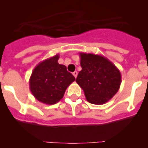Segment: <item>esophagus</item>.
I'll return each mask as SVG.
<instances>
[{
  "label": "esophagus",
  "mask_w": 148,
  "mask_h": 148,
  "mask_svg": "<svg viewBox=\"0 0 148 148\" xmlns=\"http://www.w3.org/2000/svg\"><path fill=\"white\" fill-rule=\"evenodd\" d=\"M73 75H74V77H75V78H76L77 75H78V72H77V71L73 72Z\"/></svg>",
  "instance_id": "34e87169"
}]
</instances>
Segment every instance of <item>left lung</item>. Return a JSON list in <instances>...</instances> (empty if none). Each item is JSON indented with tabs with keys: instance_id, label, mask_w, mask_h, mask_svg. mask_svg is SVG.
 I'll return each mask as SVG.
<instances>
[{
	"instance_id": "1",
	"label": "left lung",
	"mask_w": 148,
	"mask_h": 148,
	"mask_svg": "<svg viewBox=\"0 0 148 148\" xmlns=\"http://www.w3.org/2000/svg\"><path fill=\"white\" fill-rule=\"evenodd\" d=\"M82 70L75 82L84 90L88 102L104 104L118 92L121 83L119 70L104 56L80 53Z\"/></svg>"
}]
</instances>
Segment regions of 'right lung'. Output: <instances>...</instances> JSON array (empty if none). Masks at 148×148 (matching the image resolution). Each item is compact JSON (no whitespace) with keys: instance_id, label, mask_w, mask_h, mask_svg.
Returning <instances> with one entry per match:
<instances>
[{"instance_id":"1","label":"right lung","mask_w":148,"mask_h":148,"mask_svg":"<svg viewBox=\"0 0 148 148\" xmlns=\"http://www.w3.org/2000/svg\"><path fill=\"white\" fill-rule=\"evenodd\" d=\"M59 57L57 54L39 63L29 78V90L34 97L48 105L58 102L75 80L66 66L58 64Z\"/></svg>"}]
</instances>
